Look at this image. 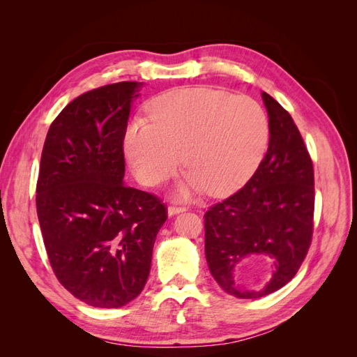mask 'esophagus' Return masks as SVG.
Returning a JSON list of instances; mask_svg holds the SVG:
<instances>
[{
	"label": "esophagus",
	"mask_w": 357,
	"mask_h": 357,
	"mask_svg": "<svg viewBox=\"0 0 357 357\" xmlns=\"http://www.w3.org/2000/svg\"><path fill=\"white\" fill-rule=\"evenodd\" d=\"M183 211H186L185 205H169L168 207V215H174V214L183 213Z\"/></svg>",
	"instance_id": "esophagus-1"
}]
</instances>
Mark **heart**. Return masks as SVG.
<instances>
[{"mask_svg": "<svg viewBox=\"0 0 357 357\" xmlns=\"http://www.w3.org/2000/svg\"><path fill=\"white\" fill-rule=\"evenodd\" d=\"M149 119L135 117L123 137L137 178L160 185L180 164L190 168L183 193L205 188L220 197L241 188L265 156L269 121L248 96L211 88L169 91L150 102Z\"/></svg>", "mask_w": 357, "mask_h": 357, "instance_id": "b5f03b06", "label": "heart"}]
</instances>
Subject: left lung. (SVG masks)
Masks as SVG:
<instances>
[{"mask_svg":"<svg viewBox=\"0 0 357 357\" xmlns=\"http://www.w3.org/2000/svg\"><path fill=\"white\" fill-rule=\"evenodd\" d=\"M269 117L266 155L252 178L204 214L205 257L226 291L261 298L287 284L304 262L314 228V169L294 119L262 92ZM268 261L272 280L262 289L241 283L248 264Z\"/></svg>","mask_w":357,"mask_h":357,"instance_id":"obj_1","label":"left lung"}]
</instances>
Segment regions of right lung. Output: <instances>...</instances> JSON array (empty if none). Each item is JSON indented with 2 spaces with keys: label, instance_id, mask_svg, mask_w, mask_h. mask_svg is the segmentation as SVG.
Instances as JSON below:
<instances>
[{
  "label": "right lung",
  "instance_id": "1",
  "mask_svg": "<svg viewBox=\"0 0 357 357\" xmlns=\"http://www.w3.org/2000/svg\"><path fill=\"white\" fill-rule=\"evenodd\" d=\"M143 83L84 92L52 122L37 180V215L50 266L73 296L98 308L135 299L168 211L123 183V137Z\"/></svg>",
  "mask_w": 357,
  "mask_h": 357
}]
</instances>
